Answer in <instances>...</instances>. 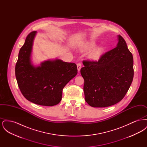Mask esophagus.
<instances>
[{
    "label": "esophagus",
    "instance_id": "1",
    "mask_svg": "<svg viewBox=\"0 0 147 147\" xmlns=\"http://www.w3.org/2000/svg\"><path fill=\"white\" fill-rule=\"evenodd\" d=\"M77 69H78V71H79L80 70V69L82 68V65L80 63H78L77 64Z\"/></svg>",
    "mask_w": 147,
    "mask_h": 147
}]
</instances>
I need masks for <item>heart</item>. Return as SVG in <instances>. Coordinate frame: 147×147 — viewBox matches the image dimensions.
Instances as JSON below:
<instances>
[{
  "instance_id": "heart-1",
  "label": "heart",
  "mask_w": 147,
  "mask_h": 147,
  "mask_svg": "<svg viewBox=\"0 0 147 147\" xmlns=\"http://www.w3.org/2000/svg\"><path fill=\"white\" fill-rule=\"evenodd\" d=\"M96 46V43L94 41H90L86 43L84 46L85 50H90ZM104 47L103 46H98L97 48L93 49L90 53L89 56L92 59H98L104 51Z\"/></svg>"
}]
</instances>
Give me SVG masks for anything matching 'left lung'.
I'll list each match as a JSON object with an SVG mask.
<instances>
[{
    "instance_id": "1",
    "label": "left lung",
    "mask_w": 147,
    "mask_h": 147,
    "mask_svg": "<svg viewBox=\"0 0 147 147\" xmlns=\"http://www.w3.org/2000/svg\"><path fill=\"white\" fill-rule=\"evenodd\" d=\"M117 37V47L98 61L83 62L80 73L84 79L85 100L92 107H105L118 103L132 82L133 56L123 38L120 35Z\"/></svg>"
}]
</instances>
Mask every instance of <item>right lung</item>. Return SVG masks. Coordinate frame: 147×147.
Masks as SVG:
<instances>
[{"instance_id": "1", "label": "right lung", "mask_w": 147, "mask_h": 147, "mask_svg": "<svg viewBox=\"0 0 147 147\" xmlns=\"http://www.w3.org/2000/svg\"><path fill=\"white\" fill-rule=\"evenodd\" d=\"M36 33H30L20 49L15 76L22 94L28 100L37 105L52 106L59 103L64 87L77 75V65L56 59L35 66L31 56Z\"/></svg>"}]
</instances>
